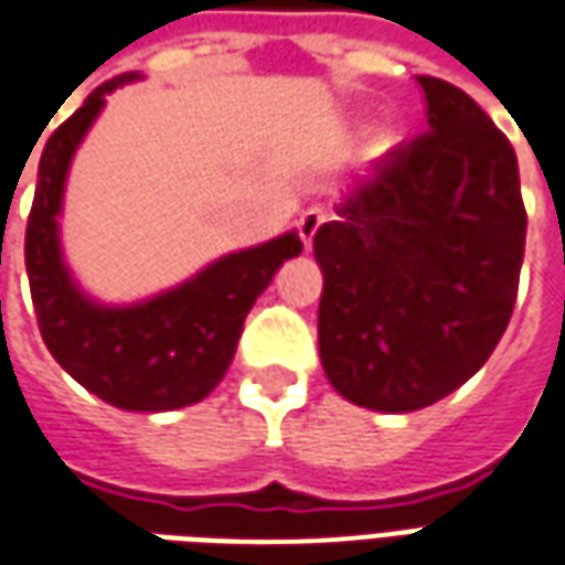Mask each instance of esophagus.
<instances>
[{
  "label": "esophagus",
  "instance_id": "esophagus-1",
  "mask_svg": "<svg viewBox=\"0 0 565 565\" xmlns=\"http://www.w3.org/2000/svg\"><path fill=\"white\" fill-rule=\"evenodd\" d=\"M323 223H327V211H323L321 204H311L309 211H302L296 228H299V238H302L306 247H311V242H315V235H318V228H321Z\"/></svg>",
  "mask_w": 565,
  "mask_h": 565
}]
</instances>
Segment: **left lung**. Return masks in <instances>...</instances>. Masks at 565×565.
<instances>
[{"mask_svg":"<svg viewBox=\"0 0 565 565\" xmlns=\"http://www.w3.org/2000/svg\"><path fill=\"white\" fill-rule=\"evenodd\" d=\"M419 85L428 131L376 161L315 235L323 373L376 413L437 404L487 364L526 247L514 146L461 88Z\"/></svg>","mask_w":565,"mask_h":565,"instance_id":"8db88e82","label":"left lung"}]
</instances>
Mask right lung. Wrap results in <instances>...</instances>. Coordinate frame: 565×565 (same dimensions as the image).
<instances>
[{"label": "right lung", "mask_w": 565, "mask_h": 565, "mask_svg": "<svg viewBox=\"0 0 565 565\" xmlns=\"http://www.w3.org/2000/svg\"><path fill=\"white\" fill-rule=\"evenodd\" d=\"M140 73H125L88 94L51 134L39 159V186L26 220V275L35 318L54 361L106 404L164 413L199 404L226 376L254 309L287 259L302 254L296 232L235 250L189 281L131 306H106L88 296L63 259L61 211L66 173L78 143L106 106V94Z\"/></svg>", "instance_id": "add662e5"}]
</instances>
